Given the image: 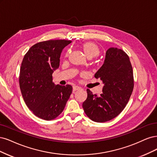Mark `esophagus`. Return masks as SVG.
I'll use <instances>...</instances> for the list:
<instances>
[{"mask_svg": "<svg viewBox=\"0 0 157 157\" xmlns=\"http://www.w3.org/2000/svg\"><path fill=\"white\" fill-rule=\"evenodd\" d=\"M82 89V87H79V86H73V91H75V90H81Z\"/></svg>", "mask_w": 157, "mask_h": 157, "instance_id": "34e87169", "label": "esophagus"}]
</instances>
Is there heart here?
<instances>
[{
	"mask_svg": "<svg viewBox=\"0 0 157 157\" xmlns=\"http://www.w3.org/2000/svg\"><path fill=\"white\" fill-rule=\"evenodd\" d=\"M80 48L82 49L84 54L88 59H92L97 57L100 53V49L97 44L94 42H85L80 45ZM69 52H67L66 56H68Z\"/></svg>",
	"mask_w": 157,
	"mask_h": 157,
	"instance_id": "heart-1",
	"label": "heart"
}]
</instances>
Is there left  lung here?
I'll return each mask as SVG.
<instances>
[{
    "label": "left lung",
    "mask_w": 157,
    "mask_h": 157,
    "mask_svg": "<svg viewBox=\"0 0 157 157\" xmlns=\"http://www.w3.org/2000/svg\"><path fill=\"white\" fill-rule=\"evenodd\" d=\"M94 77L104 84L102 93L98 97L87 89V98L82 106L89 119L104 123L121 113L132 94L134 76L128 55L121 49L109 48L104 63Z\"/></svg>",
    "instance_id": "1"
}]
</instances>
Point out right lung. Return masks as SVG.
Wrapping results in <instances>:
<instances>
[{
	"label": "right lung",
	"instance_id": "1",
	"mask_svg": "<svg viewBox=\"0 0 157 157\" xmlns=\"http://www.w3.org/2000/svg\"><path fill=\"white\" fill-rule=\"evenodd\" d=\"M72 42L50 40L38 42L25 55L20 68L19 87L27 107L38 117L53 120L63 112L72 92L70 85H55L52 74L59 67L63 49Z\"/></svg>",
	"mask_w": 157,
	"mask_h": 157
}]
</instances>
